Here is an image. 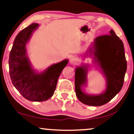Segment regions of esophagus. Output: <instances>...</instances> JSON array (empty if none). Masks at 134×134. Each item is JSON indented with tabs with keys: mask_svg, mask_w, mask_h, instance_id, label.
Returning a JSON list of instances; mask_svg holds the SVG:
<instances>
[{
	"mask_svg": "<svg viewBox=\"0 0 134 134\" xmlns=\"http://www.w3.org/2000/svg\"><path fill=\"white\" fill-rule=\"evenodd\" d=\"M76 63H77V59L76 58L73 57V58H71L70 59V63L71 64L74 65V64H75Z\"/></svg>",
	"mask_w": 134,
	"mask_h": 134,
	"instance_id": "1",
	"label": "esophagus"
}]
</instances>
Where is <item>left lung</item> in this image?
<instances>
[{
	"label": "left lung",
	"instance_id": "8db88e82",
	"mask_svg": "<svg viewBox=\"0 0 134 134\" xmlns=\"http://www.w3.org/2000/svg\"><path fill=\"white\" fill-rule=\"evenodd\" d=\"M94 49L93 53L107 77L106 91L96 96L86 94L82 91L81 87L87 82L88 71L87 67L83 66L76 69L75 91L77 99L82 103L90 106H102L110 101L121 90L124 83L127 62L123 42L112 29L109 35L96 38Z\"/></svg>",
	"mask_w": 134,
	"mask_h": 134
}]
</instances>
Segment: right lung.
<instances>
[{
	"mask_svg": "<svg viewBox=\"0 0 134 134\" xmlns=\"http://www.w3.org/2000/svg\"><path fill=\"white\" fill-rule=\"evenodd\" d=\"M38 25L32 23L16 36L9 53V75L14 86L28 100L46 101L54 94L59 75L69 60L50 66L44 72L35 73L27 57L26 45Z\"/></svg>",
	"mask_w": 134,
	"mask_h": 134,
	"instance_id": "right-lung-1",
	"label": "right lung"
}]
</instances>
